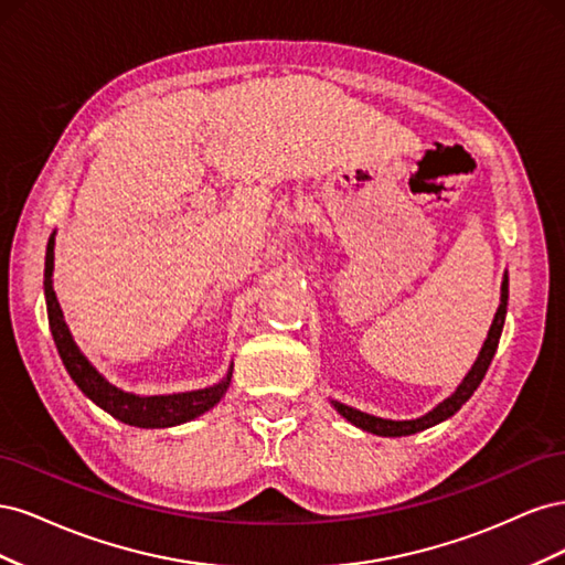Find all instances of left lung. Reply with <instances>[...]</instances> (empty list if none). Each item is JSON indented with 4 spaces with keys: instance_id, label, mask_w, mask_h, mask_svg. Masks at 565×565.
I'll use <instances>...</instances> for the list:
<instances>
[{
    "instance_id": "1",
    "label": "left lung",
    "mask_w": 565,
    "mask_h": 565,
    "mask_svg": "<svg viewBox=\"0 0 565 565\" xmlns=\"http://www.w3.org/2000/svg\"><path fill=\"white\" fill-rule=\"evenodd\" d=\"M507 299H509V278L504 276V282H502V303H500L498 313H494V320H492V324H490L488 339H486V344H483L481 353H478V358H476V363H473L471 372L467 374L465 382H461V384L457 386V391L452 393V396L443 401L438 407H434L431 413H426V415H424V417H419V419L393 422V419H382V417L365 415V413H361V409H353V407H349V405L334 403L337 413H339L341 417H347L351 424H355L358 429L370 431V434H377V436H388V438H393V436H409V434H417V431L429 429V426H434V424H440L443 419L452 417V415L457 413V409L473 396V391L478 388V384L483 382L486 372H488V367H490V363H492V355H494V351H498L500 337H502V328H504Z\"/></svg>"
}]
</instances>
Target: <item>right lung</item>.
<instances>
[{
    "label": "right lung",
    "mask_w": 565,
    "mask_h": 565,
    "mask_svg": "<svg viewBox=\"0 0 565 565\" xmlns=\"http://www.w3.org/2000/svg\"><path fill=\"white\" fill-rule=\"evenodd\" d=\"M51 270H54V235L49 237L44 262V297L49 328L51 334H54L56 349L67 374H71L73 382L82 388L84 396H89L98 407H104L108 415L129 426H141V429H164V426H177L207 413V409L214 407L221 401V396L228 391L231 372L226 374V380L216 386L174 393V396H134V393L119 391L113 384H108L92 367L87 358L79 353L71 332H67L54 285H51Z\"/></svg>",
    "instance_id": "right-lung-1"
}]
</instances>
